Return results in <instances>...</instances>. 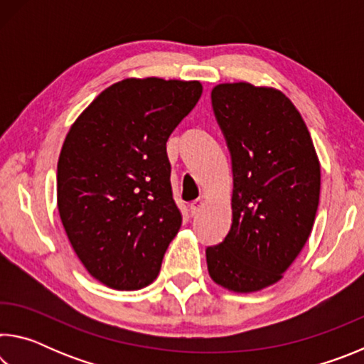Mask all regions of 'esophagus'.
I'll use <instances>...</instances> for the list:
<instances>
[{
	"label": "esophagus",
	"instance_id": "34e87169",
	"mask_svg": "<svg viewBox=\"0 0 364 364\" xmlns=\"http://www.w3.org/2000/svg\"><path fill=\"white\" fill-rule=\"evenodd\" d=\"M202 205H204V199H196V200H193L189 204V210H191V215H197L200 212V208H202Z\"/></svg>",
	"mask_w": 364,
	"mask_h": 364
}]
</instances>
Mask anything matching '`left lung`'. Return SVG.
I'll use <instances>...</instances> for the list:
<instances>
[{
	"label": "left lung",
	"instance_id": "8db88e82",
	"mask_svg": "<svg viewBox=\"0 0 364 364\" xmlns=\"http://www.w3.org/2000/svg\"><path fill=\"white\" fill-rule=\"evenodd\" d=\"M232 165V223L207 247L218 286L255 292L282 278L315 223L321 168L304 119L286 95L245 82L212 90Z\"/></svg>",
	"mask_w": 364,
	"mask_h": 364
}]
</instances>
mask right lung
Masks as SVG:
<instances>
[{
	"label": "right lung",
	"mask_w": 364,
	"mask_h": 364,
	"mask_svg": "<svg viewBox=\"0 0 364 364\" xmlns=\"http://www.w3.org/2000/svg\"><path fill=\"white\" fill-rule=\"evenodd\" d=\"M199 82L127 78L70 127L58 162V208L88 273L136 291L157 278L181 226L167 141L199 101Z\"/></svg>",
	"instance_id": "obj_1"
}]
</instances>
